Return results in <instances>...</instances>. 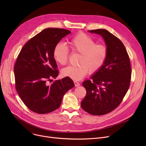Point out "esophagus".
I'll list each match as a JSON object with an SVG mask.
<instances>
[{"mask_svg":"<svg viewBox=\"0 0 146 146\" xmlns=\"http://www.w3.org/2000/svg\"><path fill=\"white\" fill-rule=\"evenodd\" d=\"M74 85H75V86H80V83L79 82H77V81H74Z\"/></svg>","mask_w":146,"mask_h":146,"instance_id":"1","label":"esophagus"}]
</instances>
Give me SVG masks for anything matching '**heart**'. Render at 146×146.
I'll use <instances>...</instances> for the list:
<instances>
[{
  "instance_id": "1",
  "label": "heart",
  "mask_w": 146,
  "mask_h": 146,
  "mask_svg": "<svg viewBox=\"0 0 146 146\" xmlns=\"http://www.w3.org/2000/svg\"><path fill=\"white\" fill-rule=\"evenodd\" d=\"M68 46L73 52L80 54L78 66H69L62 69L61 74L65 77L75 80L83 79L89 72L94 74L98 72L104 65L108 57V50L103 44H96V41L88 35L79 33L68 41ZM53 57L58 64L66 65L68 60L69 52L66 46L58 43L52 52Z\"/></svg>"
}]
</instances>
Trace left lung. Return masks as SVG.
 Wrapping results in <instances>:
<instances>
[{
  "label": "left lung",
  "mask_w": 146,
  "mask_h": 146,
  "mask_svg": "<svg viewBox=\"0 0 146 146\" xmlns=\"http://www.w3.org/2000/svg\"><path fill=\"white\" fill-rule=\"evenodd\" d=\"M101 35L108 50L103 67L92 80L83 83L86 95L81 102L82 108L94 115H102L119 105L129 87L131 67L125 46L117 36L104 29L89 31Z\"/></svg>",
  "instance_id": "1"
}]
</instances>
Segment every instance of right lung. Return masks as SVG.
Here are the masks:
<instances>
[{"label":"right lung","instance_id":"obj_1","mask_svg":"<svg viewBox=\"0 0 146 146\" xmlns=\"http://www.w3.org/2000/svg\"><path fill=\"white\" fill-rule=\"evenodd\" d=\"M70 33L62 28L45 29L24 45L17 57L15 87L23 102L34 112L44 114L58 109L64 95L74 86L67 77L48 83L58 75L53 49Z\"/></svg>","mask_w":146,"mask_h":146}]
</instances>
